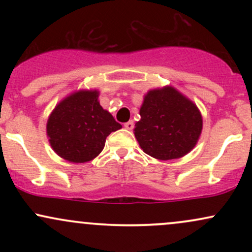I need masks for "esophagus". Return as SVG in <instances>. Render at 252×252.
<instances>
[{
    "instance_id": "esophagus-1",
    "label": "esophagus",
    "mask_w": 252,
    "mask_h": 252,
    "mask_svg": "<svg viewBox=\"0 0 252 252\" xmlns=\"http://www.w3.org/2000/svg\"><path fill=\"white\" fill-rule=\"evenodd\" d=\"M124 128L128 130H132L134 129V122H132V121H129V122L124 123Z\"/></svg>"
}]
</instances>
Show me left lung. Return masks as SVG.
<instances>
[{"label": "left lung", "mask_w": 252, "mask_h": 252, "mask_svg": "<svg viewBox=\"0 0 252 252\" xmlns=\"http://www.w3.org/2000/svg\"><path fill=\"white\" fill-rule=\"evenodd\" d=\"M140 115L135 137L143 152L158 160L182 158L194 148L201 134L199 109L172 86L150 90Z\"/></svg>", "instance_id": "1"}]
</instances>
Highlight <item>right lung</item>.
I'll list each match as a JSON object with an SVG mask.
<instances>
[{
    "label": "right lung",
    "instance_id": "obj_1",
    "mask_svg": "<svg viewBox=\"0 0 252 252\" xmlns=\"http://www.w3.org/2000/svg\"><path fill=\"white\" fill-rule=\"evenodd\" d=\"M97 90H80L63 98L47 121L51 147L60 158L74 163L94 160L106 137L122 128L98 102Z\"/></svg>",
    "mask_w": 252,
    "mask_h": 252
}]
</instances>
